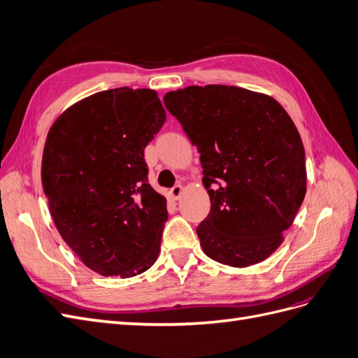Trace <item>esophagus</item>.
Instances as JSON below:
<instances>
[{"instance_id":"esophagus-1","label":"esophagus","mask_w":358,"mask_h":358,"mask_svg":"<svg viewBox=\"0 0 358 358\" xmlns=\"http://www.w3.org/2000/svg\"><path fill=\"white\" fill-rule=\"evenodd\" d=\"M182 192H183V187L182 185H175L170 189V196H171V199L179 200L180 196H182Z\"/></svg>"}]
</instances>
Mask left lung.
I'll return each instance as SVG.
<instances>
[{"mask_svg":"<svg viewBox=\"0 0 358 358\" xmlns=\"http://www.w3.org/2000/svg\"><path fill=\"white\" fill-rule=\"evenodd\" d=\"M200 152L210 212L197 234L204 254L248 267L284 242L306 194L305 148L287 110L239 86H188L164 95Z\"/></svg>","mask_w":358,"mask_h":358,"instance_id":"8db88e82","label":"left lung"}]
</instances>
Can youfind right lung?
Masks as SVG:
<instances>
[{"label": "right lung", "mask_w": 358, "mask_h": 358, "mask_svg": "<svg viewBox=\"0 0 358 358\" xmlns=\"http://www.w3.org/2000/svg\"><path fill=\"white\" fill-rule=\"evenodd\" d=\"M164 122L154 90L124 86L74 103L49 129L41 182L53 222L103 276L131 278L157 262L167 200L148 183L143 152Z\"/></svg>", "instance_id": "1"}]
</instances>
